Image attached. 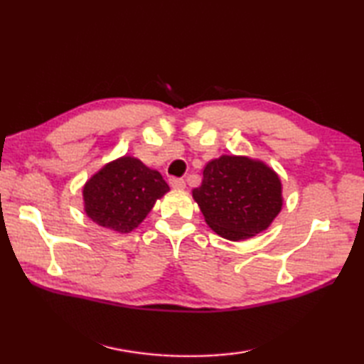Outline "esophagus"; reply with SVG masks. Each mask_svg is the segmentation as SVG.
I'll return each mask as SVG.
<instances>
[{
	"mask_svg": "<svg viewBox=\"0 0 364 364\" xmlns=\"http://www.w3.org/2000/svg\"><path fill=\"white\" fill-rule=\"evenodd\" d=\"M168 184L173 189H184V188H186V181L181 180V178H170Z\"/></svg>",
	"mask_w": 364,
	"mask_h": 364,
	"instance_id": "1",
	"label": "esophagus"
}]
</instances>
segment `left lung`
I'll use <instances>...</instances> for the list:
<instances>
[{
	"instance_id": "obj_1",
	"label": "left lung",
	"mask_w": 364,
	"mask_h": 364,
	"mask_svg": "<svg viewBox=\"0 0 364 364\" xmlns=\"http://www.w3.org/2000/svg\"><path fill=\"white\" fill-rule=\"evenodd\" d=\"M208 225L228 241L264 231L282 211V181L264 162L247 156L213 159L192 191Z\"/></svg>"
}]
</instances>
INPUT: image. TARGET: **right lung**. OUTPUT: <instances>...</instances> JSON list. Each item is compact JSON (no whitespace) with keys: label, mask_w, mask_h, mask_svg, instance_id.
Returning a JSON list of instances; mask_svg holds the SVG:
<instances>
[{"label":"right lung","mask_w":364,"mask_h":364,"mask_svg":"<svg viewBox=\"0 0 364 364\" xmlns=\"http://www.w3.org/2000/svg\"><path fill=\"white\" fill-rule=\"evenodd\" d=\"M166 192L168 186L158 170L123 156L100 168L84 184V211L100 227L129 233Z\"/></svg>","instance_id":"1"}]
</instances>
